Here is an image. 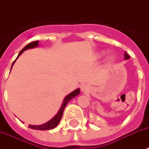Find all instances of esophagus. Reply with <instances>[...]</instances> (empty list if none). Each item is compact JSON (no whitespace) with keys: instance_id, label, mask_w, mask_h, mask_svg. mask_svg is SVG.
Here are the masks:
<instances>
[{"instance_id":"obj_1","label":"esophagus","mask_w":149,"mask_h":149,"mask_svg":"<svg viewBox=\"0 0 149 149\" xmlns=\"http://www.w3.org/2000/svg\"><path fill=\"white\" fill-rule=\"evenodd\" d=\"M80 89H81V91L83 92H85L88 90V86L86 85V84H82L81 86H80Z\"/></svg>"}]
</instances>
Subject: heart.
Segmentation results:
<instances>
[{
	"instance_id": "1",
	"label": "heart",
	"mask_w": 149,
	"mask_h": 149,
	"mask_svg": "<svg viewBox=\"0 0 149 149\" xmlns=\"http://www.w3.org/2000/svg\"><path fill=\"white\" fill-rule=\"evenodd\" d=\"M102 56H103V52L98 54L97 57H101ZM107 60L109 61V62H111V61H113V55H110V56H107Z\"/></svg>"
}]
</instances>
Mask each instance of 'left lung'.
Masks as SVG:
<instances>
[{
	"label": "left lung",
	"mask_w": 149,
	"mask_h": 149,
	"mask_svg": "<svg viewBox=\"0 0 149 149\" xmlns=\"http://www.w3.org/2000/svg\"><path fill=\"white\" fill-rule=\"evenodd\" d=\"M129 58H130L129 55H128V54H127V52H125V59H126V60H127V59H128Z\"/></svg>",
	"instance_id": "left-lung-1"
}]
</instances>
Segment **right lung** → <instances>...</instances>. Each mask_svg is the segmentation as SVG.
<instances>
[{
    "instance_id": "right-lung-1",
    "label": "right lung",
    "mask_w": 149,
    "mask_h": 149,
    "mask_svg": "<svg viewBox=\"0 0 149 149\" xmlns=\"http://www.w3.org/2000/svg\"><path fill=\"white\" fill-rule=\"evenodd\" d=\"M38 46V41H35L33 42H31L29 43V45H27L22 50V51L20 52L19 54H18V56L16 58L17 59L18 58V56L20 55H22V52L24 51V50H27L29 49H31V48H35V47H37ZM15 59L12 63V65H14V63H15ZM12 68V66H11ZM11 70V69H10ZM79 89H77V90H75L74 91H72V93H70V94H68L64 100H63V103L62 104V106H61L60 109H59V111H58V113L56 114L54 118H52L50 120H49L48 122L45 123V124H43V125H29V127L31 128V129H36V130H41V131H45V130H50V129H53L54 127H56L57 125H58V123L60 121L61 118L63 117V111H64V109H65V106H66V104H68V102L70 101V100H72V98H74L76 96H77L78 94L79 93Z\"/></svg>"
}]
</instances>
